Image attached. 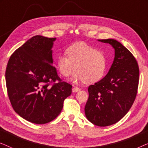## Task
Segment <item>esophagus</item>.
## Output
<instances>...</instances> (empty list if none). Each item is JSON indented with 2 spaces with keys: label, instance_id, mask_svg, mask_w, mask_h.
<instances>
[{
  "label": "esophagus",
  "instance_id": "1",
  "mask_svg": "<svg viewBox=\"0 0 148 148\" xmlns=\"http://www.w3.org/2000/svg\"><path fill=\"white\" fill-rule=\"evenodd\" d=\"M72 91L73 92H77L79 91H80V88H78V87H73L72 88Z\"/></svg>",
  "mask_w": 148,
  "mask_h": 148
}]
</instances>
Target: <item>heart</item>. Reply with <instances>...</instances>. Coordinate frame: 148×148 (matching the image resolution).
Here are the masks:
<instances>
[{"mask_svg": "<svg viewBox=\"0 0 148 148\" xmlns=\"http://www.w3.org/2000/svg\"><path fill=\"white\" fill-rule=\"evenodd\" d=\"M66 54L58 56L57 66L60 73L69 77L76 70L73 80L94 83L104 75L106 59L104 52L85 42H77L66 49Z\"/></svg>", "mask_w": 148, "mask_h": 148, "instance_id": "heart-1", "label": "heart"}]
</instances>
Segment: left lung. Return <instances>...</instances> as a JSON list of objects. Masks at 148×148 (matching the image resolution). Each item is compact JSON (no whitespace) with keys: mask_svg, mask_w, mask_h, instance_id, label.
Returning <instances> with one entry per match:
<instances>
[{"mask_svg":"<svg viewBox=\"0 0 148 148\" xmlns=\"http://www.w3.org/2000/svg\"><path fill=\"white\" fill-rule=\"evenodd\" d=\"M114 48L113 63L104 78L88 88L85 114L91 123L106 127L119 122L128 112L136 98L138 63L132 53L113 39L98 40Z\"/></svg>","mask_w":148,"mask_h":148,"instance_id":"8db88e82","label":"left lung"}]
</instances>
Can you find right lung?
Here are the masks:
<instances>
[{
  "label": "right lung",
  "instance_id": "right-lung-1",
  "mask_svg": "<svg viewBox=\"0 0 148 148\" xmlns=\"http://www.w3.org/2000/svg\"><path fill=\"white\" fill-rule=\"evenodd\" d=\"M55 40L34 36L12 54L6 69L7 93L14 110L36 124L55 119L71 94L72 86L62 82L52 64Z\"/></svg>",
  "mask_w": 148,
  "mask_h": 148
}]
</instances>
